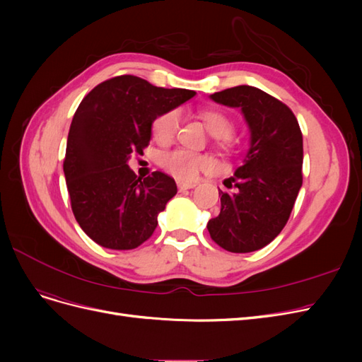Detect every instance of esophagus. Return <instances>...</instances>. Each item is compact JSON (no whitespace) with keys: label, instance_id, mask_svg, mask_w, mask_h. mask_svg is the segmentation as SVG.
Segmentation results:
<instances>
[{"label":"esophagus","instance_id":"34e87169","mask_svg":"<svg viewBox=\"0 0 362 362\" xmlns=\"http://www.w3.org/2000/svg\"><path fill=\"white\" fill-rule=\"evenodd\" d=\"M178 189L182 192V190H189V189H193L196 187L194 182H182V181H178Z\"/></svg>","mask_w":362,"mask_h":362}]
</instances>
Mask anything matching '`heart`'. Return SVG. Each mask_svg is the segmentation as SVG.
Returning <instances> with one entry per match:
<instances>
[{"instance_id":"1","label":"heart","mask_w":362,"mask_h":362,"mask_svg":"<svg viewBox=\"0 0 362 362\" xmlns=\"http://www.w3.org/2000/svg\"><path fill=\"white\" fill-rule=\"evenodd\" d=\"M199 117L214 137V144L225 151L233 149L235 139L233 137L235 131V122L231 116L216 110V108H206L199 112ZM181 127V115L178 110H168L158 115L151 125V134L157 144L166 145L178 136ZM160 166L173 175L175 178L182 181H192L201 172L213 168V160L204 154H194V152L185 149H173L164 152L160 157Z\"/></svg>"}]
</instances>
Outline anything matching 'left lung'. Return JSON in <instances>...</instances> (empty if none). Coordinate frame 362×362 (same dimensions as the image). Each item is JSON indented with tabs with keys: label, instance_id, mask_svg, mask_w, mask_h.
<instances>
[{
	"label": "left lung",
	"instance_id": "obj_1",
	"mask_svg": "<svg viewBox=\"0 0 362 362\" xmlns=\"http://www.w3.org/2000/svg\"><path fill=\"white\" fill-rule=\"evenodd\" d=\"M211 100L242 108L250 128L245 163L218 192L221 213L206 228L214 243L234 254L267 246L288 222L302 187L303 140L294 113L275 96L252 86H237Z\"/></svg>",
	"mask_w": 362,
	"mask_h": 362
}]
</instances>
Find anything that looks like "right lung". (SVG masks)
Wrapping results in <instances>:
<instances>
[{
	"mask_svg": "<svg viewBox=\"0 0 362 362\" xmlns=\"http://www.w3.org/2000/svg\"><path fill=\"white\" fill-rule=\"evenodd\" d=\"M193 96V90L119 75L83 98L69 128L63 170L72 213L95 243L128 250L154 234L177 184L160 170L137 178L127 163L131 154L144 156L152 120Z\"/></svg>",
	"mask_w": 362,
	"mask_h": 362,
	"instance_id": "obj_1",
	"label": "right lung"
}]
</instances>
